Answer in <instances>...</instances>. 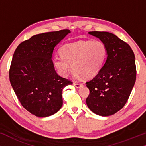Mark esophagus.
Returning a JSON list of instances; mask_svg holds the SVG:
<instances>
[{
  "instance_id": "obj_1",
  "label": "esophagus",
  "mask_w": 146,
  "mask_h": 146,
  "mask_svg": "<svg viewBox=\"0 0 146 146\" xmlns=\"http://www.w3.org/2000/svg\"><path fill=\"white\" fill-rule=\"evenodd\" d=\"M74 86L78 88H80L81 86H82L83 84L80 83V82H74Z\"/></svg>"
}]
</instances>
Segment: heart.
Instances as JSON below:
<instances>
[{"label": "heart", "mask_w": 146, "mask_h": 146, "mask_svg": "<svg viewBox=\"0 0 146 146\" xmlns=\"http://www.w3.org/2000/svg\"><path fill=\"white\" fill-rule=\"evenodd\" d=\"M60 53L61 57L54 60V64L60 74L66 76L70 64H72L77 77L84 76L89 78L100 71L106 58L107 49L102 42L86 40L63 46Z\"/></svg>", "instance_id": "heart-1"}]
</instances>
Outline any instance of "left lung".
Masks as SVG:
<instances>
[{"mask_svg": "<svg viewBox=\"0 0 146 146\" xmlns=\"http://www.w3.org/2000/svg\"><path fill=\"white\" fill-rule=\"evenodd\" d=\"M107 49V59L95 77L86 82L90 90L88 107L96 114L108 116L126 104L136 80L134 53L128 44L108 32L92 31Z\"/></svg>", "mask_w": 146, "mask_h": 146, "instance_id": "obj_1", "label": "left lung"}]
</instances>
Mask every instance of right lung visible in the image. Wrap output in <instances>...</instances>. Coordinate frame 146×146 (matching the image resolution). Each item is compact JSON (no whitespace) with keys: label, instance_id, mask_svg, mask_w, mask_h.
<instances>
[{"label":"right lung","instance_id":"1","mask_svg":"<svg viewBox=\"0 0 146 146\" xmlns=\"http://www.w3.org/2000/svg\"><path fill=\"white\" fill-rule=\"evenodd\" d=\"M70 33L68 29L34 35L18 46L9 70L11 86L21 105L37 117L56 113L62 106V92L72 84L56 72L54 47Z\"/></svg>","mask_w":146,"mask_h":146}]
</instances>
